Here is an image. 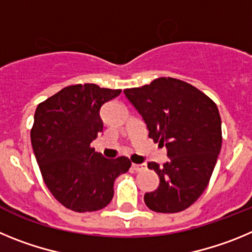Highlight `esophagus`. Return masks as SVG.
<instances>
[{
	"label": "esophagus",
	"mask_w": 252,
	"mask_h": 252,
	"mask_svg": "<svg viewBox=\"0 0 252 252\" xmlns=\"http://www.w3.org/2000/svg\"><path fill=\"white\" fill-rule=\"evenodd\" d=\"M132 168H133V170H136V171L145 170L146 164L145 162H142V164H135V162H132Z\"/></svg>",
	"instance_id": "esophagus-1"
}]
</instances>
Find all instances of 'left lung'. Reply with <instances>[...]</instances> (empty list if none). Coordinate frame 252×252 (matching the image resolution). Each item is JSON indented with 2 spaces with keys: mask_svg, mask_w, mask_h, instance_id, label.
<instances>
[{
  "mask_svg": "<svg viewBox=\"0 0 252 252\" xmlns=\"http://www.w3.org/2000/svg\"><path fill=\"white\" fill-rule=\"evenodd\" d=\"M124 93L142 116L149 137L168 149L165 164H148L159 175L160 184L144 195L145 204L154 212L184 211L207 188L221 150L217 104L192 84L170 77Z\"/></svg>",
  "mask_w": 252,
  "mask_h": 252,
  "instance_id": "left-lung-1",
  "label": "left lung"
}]
</instances>
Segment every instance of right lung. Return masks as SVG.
<instances>
[{
	"mask_svg": "<svg viewBox=\"0 0 252 252\" xmlns=\"http://www.w3.org/2000/svg\"><path fill=\"white\" fill-rule=\"evenodd\" d=\"M121 90L86 83L68 86L37 104L31 145L54 198L74 212L104 208L113 197V183L130 169L126 157L106 159L91 142L103 130L99 110Z\"/></svg>",
	"mask_w": 252,
	"mask_h": 252,
	"instance_id": "right-lung-1",
	"label": "right lung"
}]
</instances>
